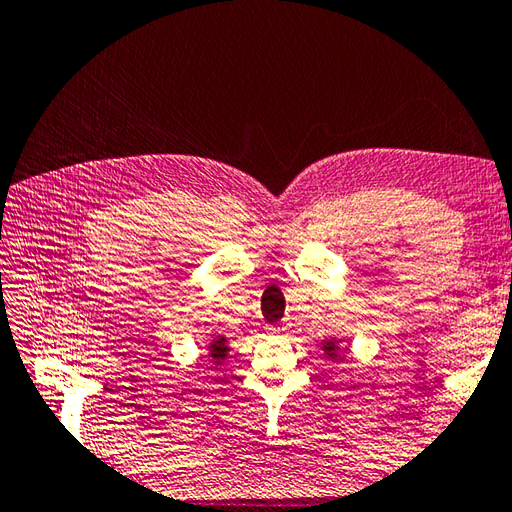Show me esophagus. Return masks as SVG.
<instances>
[{
	"mask_svg": "<svg viewBox=\"0 0 512 512\" xmlns=\"http://www.w3.org/2000/svg\"><path fill=\"white\" fill-rule=\"evenodd\" d=\"M286 330H288V325H286V323H281L279 328H275V334H284Z\"/></svg>",
	"mask_w": 512,
	"mask_h": 512,
	"instance_id": "1",
	"label": "esophagus"
}]
</instances>
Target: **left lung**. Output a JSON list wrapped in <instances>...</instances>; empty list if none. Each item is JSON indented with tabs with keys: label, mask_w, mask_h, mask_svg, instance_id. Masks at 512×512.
I'll use <instances>...</instances> for the list:
<instances>
[{
	"label": "left lung",
	"mask_w": 512,
	"mask_h": 512,
	"mask_svg": "<svg viewBox=\"0 0 512 512\" xmlns=\"http://www.w3.org/2000/svg\"><path fill=\"white\" fill-rule=\"evenodd\" d=\"M336 343H339V341L323 343V352H325V356L330 358V361H341V358H343V350Z\"/></svg>",
	"instance_id": "1"
}]
</instances>
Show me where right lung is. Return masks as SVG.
<instances>
[{
  "label": "right lung",
  "mask_w": 512,
  "mask_h": 512,
  "mask_svg": "<svg viewBox=\"0 0 512 512\" xmlns=\"http://www.w3.org/2000/svg\"><path fill=\"white\" fill-rule=\"evenodd\" d=\"M226 354H228V347H226V339H215L213 343H211V352H209V358H211V363H215V365H220L224 358H226Z\"/></svg>",
  "instance_id": "right-lung-1"
}]
</instances>
